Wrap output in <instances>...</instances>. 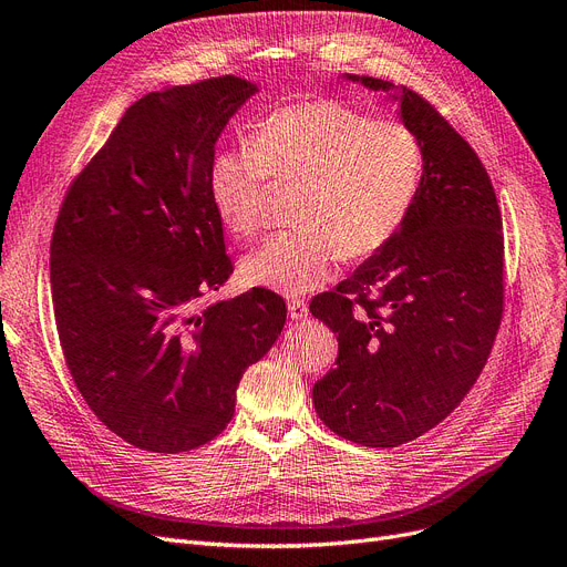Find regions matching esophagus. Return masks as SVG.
Segmentation results:
<instances>
[{"instance_id": "34e87169", "label": "esophagus", "mask_w": 567, "mask_h": 567, "mask_svg": "<svg viewBox=\"0 0 567 567\" xmlns=\"http://www.w3.org/2000/svg\"><path fill=\"white\" fill-rule=\"evenodd\" d=\"M287 310H289V319H293V322H299V319L308 315V306L301 299H291L287 303Z\"/></svg>"}]
</instances>
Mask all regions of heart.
<instances>
[{
    "label": "heart",
    "mask_w": 567,
    "mask_h": 567,
    "mask_svg": "<svg viewBox=\"0 0 567 567\" xmlns=\"http://www.w3.org/2000/svg\"><path fill=\"white\" fill-rule=\"evenodd\" d=\"M270 176L303 183L301 227L245 257V282L299 297L324 285L344 257H371L401 234L424 183V143L403 120H375L340 100L264 117L255 138L217 153L210 199L240 238L259 231Z\"/></svg>",
    "instance_id": "obj_1"
}]
</instances>
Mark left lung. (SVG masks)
Returning a JSON list of instances; mask_svg holds the SVG:
<instances>
[{
	"label": "left lung",
	"instance_id": "left-lung-1",
	"mask_svg": "<svg viewBox=\"0 0 567 567\" xmlns=\"http://www.w3.org/2000/svg\"><path fill=\"white\" fill-rule=\"evenodd\" d=\"M396 100L424 143L420 199L384 250L310 301L338 333L315 410L363 447H399L445 420L477 382L505 303L503 217L482 159L426 96L403 87Z\"/></svg>",
	"mask_w": 567,
	"mask_h": 567
}]
</instances>
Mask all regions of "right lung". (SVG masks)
Wrapping results in <instances>:
<instances>
[{"label":"right lung","instance_id":"add662e5","mask_svg":"<svg viewBox=\"0 0 567 567\" xmlns=\"http://www.w3.org/2000/svg\"><path fill=\"white\" fill-rule=\"evenodd\" d=\"M255 92L217 76L141 96L55 219L66 368L100 422L145 452H189L223 433L245 368L285 327V301L264 287L204 308L234 274L208 185L215 143Z\"/></svg>","mask_w":567,"mask_h":567}]
</instances>
